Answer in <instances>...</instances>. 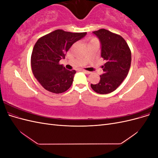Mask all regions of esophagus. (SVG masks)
I'll use <instances>...</instances> for the list:
<instances>
[{
	"label": "esophagus",
	"instance_id": "34e87169",
	"mask_svg": "<svg viewBox=\"0 0 158 158\" xmlns=\"http://www.w3.org/2000/svg\"><path fill=\"white\" fill-rule=\"evenodd\" d=\"M83 73H84L85 74H90L91 73V72H89V71H87V70H82Z\"/></svg>",
	"mask_w": 158,
	"mask_h": 158
}]
</instances>
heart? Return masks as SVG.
I'll return each mask as SVG.
<instances>
[{
    "instance_id": "heart-1",
    "label": "heart",
    "mask_w": 158,
    "mask_h": 158,
    "mask_svg": "<svg viewBox=\"0 0 158 158\" xmlns=\"http://www.w3.org/2000/svg\"><path fill=\"white\" fill-rule=\"evenodd\" d=\"M95 40H97L96 39H95V38H93V39L92 40H91V41H95Z\"/></svg>"
}]
</instances>
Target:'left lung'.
<instances>
[{
    "label": "left lung",
    "mask_w": 158,
    "mask_h": 158,
    "mask_svg": "<svg viewBox=\"0 0 158 158\" xmlns=\"http://www.w3.org/2000/svg\"><path fill=\"white\" fill-rule=\"evenodd\" d=\"M101 43V56L106 60L102 66L103 74L99 82L91 84L92 89L99 94L115 90L127 77L131 64V51L126 41L116 33L105 29L93 31Z\"/></svg>",
    "instance_id": "8db88e82"
}]
</instances>
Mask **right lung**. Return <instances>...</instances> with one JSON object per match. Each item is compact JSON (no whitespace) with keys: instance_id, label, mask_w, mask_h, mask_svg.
Returning a JSON list of instances; mask_svg holds the SVG:
<instances>
[{"instance_id":"obj_1","label":"right lung","mask_w":158,"mask_h":158,"mask_svg":"<svg viewBox=\"0 0 158 158\" xmlns=\"http://www.w3.org/2000/svg\"><path fill=\"white\" fill-rule=\"evenodd\" d=\"M86 32L72 33L56 30L40 37L33 47L31 56L33 74L47 91L55 94L66 92L73 82L76 70H69L59 64L66 52Z\"/></svg>"}]
</instances>
